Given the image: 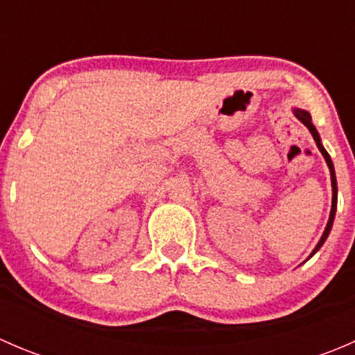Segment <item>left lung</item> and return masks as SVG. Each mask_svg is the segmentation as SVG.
<instances>
[{
    "label": "left lung",
    "instance_id": "obj_1",
    "mask_svg": "<svg viewBox=\"0 0 355 355\" xmlns=\"http://www.w3.org/2000/svg\"><path fill=\"white\" fill-rule=\"evenodd\" d=\"M293 114H295V116L299 118V120L302 121V123L306 125L307 128H309L311 135H313V139H314V142H316L318 149H320L321 155H323V157H324V161H327L328 168H330V175H331V191H333V199H331V211H330V218H328L327 228H324V232H323V235H321L320 242H318V245L314 247V250H313V252H311V256H309V257H313L314 254H316L318 250L321 249V245L324 244V241H327L328 235H330V232H331L333 220H335V211H336V191H338V189H336V177H335V168H333V161H331L330 155H328V153H327V149H324V148H323V144H321L320 134H318L316 127H314V125H313V120H311V114L307 113V111H304V110H297V108L293 110Z\"/></svg>",
    "mask_w": 355,
    "mask_h": 355
}]
</instances>
